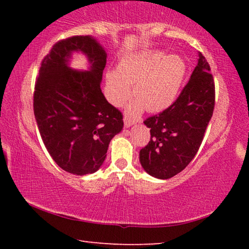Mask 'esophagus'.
<instances>
[{"mask_svg": "<svg viewBox=\"0 0 249 249\" xmlns=\"http://www.w3.org/2000/svg\"><path fill=\"white\" fill-rule=\"evenodd\" d=\"M134 124V121H132V120H129L128 117H124V126L126 128H128V127H130V126H132Z\"/></svg>", "mask_w": 249, "mask_h": 249, "instance_id": "34e87169", "label": "esophagus"}]
</instances>
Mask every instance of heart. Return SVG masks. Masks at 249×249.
<instances>
[{
	"label": "heart",
	"instance_id": "obj_1",
	"mask_svg": "<svg viewBox=\"0 0 249 249\" xmlns=\"http://www.w3.org/2000/svg\"><path fill=\"white\" fill-rule=\"evenodd\" d=\"M185 75L183 59L177 54H165L159 50L132 53L122 59L117 69L105 74V93L109 102L119 107L132 93L136 96L126 107L132 117L144 109L159 112L178 98Z\"/></svg>",
	"mask_w": 249,
	"mask_h": 249
}]
</instances>
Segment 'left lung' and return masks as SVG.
<instances>
[{"instance_id":"obj_1","label":"left lung","mask_w":249,"mask_h":249,"mask_svg":"<svg viewBox=\"0 0 249 249\" xmlns=\"http://www.w3.org/2000/svg\"><path fill=\"white\" fill-rule=\"evenodd\" d=\"M197 54V65L176 102L144 122L151 137L140 151V161L155 178L169 179L190 163L212 117L215 87L209 62Z\"/></svg>"}]
</instances>
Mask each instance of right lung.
I'll list each match as a JSON object with an SVG mask.
<instances>
[{
  "label": "right lung",
  "mask_w": 249,
  "mask_h": 249,
  "mask_svg": "<svg viewBox=\"0 0 249 249\" xmlns=\"http://www.w3.org/2000/svg\"><path fill=\"white\" fill-rule=\"evenodd\" d=\"M74 52L87 57V71L70 67ZM107 52L92 36L58 41L41 61L34 93V114L54 162L69 174L98 171L108 144L123 129V115L101 91Z\"/></svg>",
  "instance_id": "add662e5"
}]
</instances>
